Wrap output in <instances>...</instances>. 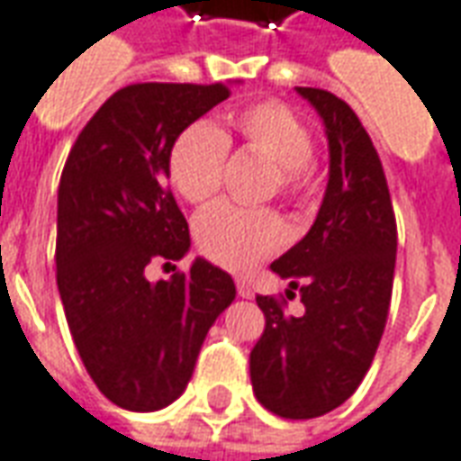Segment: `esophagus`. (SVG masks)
<instances>
[{
    "mask_svg": "<svg viewBox=\"0 0 461 461\" xmlns=\"http://www.w3.org/2000/svg\"><path fill=\"white\" fill-rule=\"evenodd\" d=\"M237 294H240L241 299H251V296H254V289H251L249 281H244V279L237 281Z\"/></svg>",
    "mask_w": 461,
    "mask_h": 461,
    "instance_id": "obj_1",
    "label": "esophagus"
}]
</instances>
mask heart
Instances as JSON below:
<instances>
[{"label": "heart", "mask_w": 461, "mask_h": 461, "mask_svg": "<svg viewBox=\"0 0 461 461\" xmlns=\"http://www.w3.org/2000/svg\"><path fill=\"white\" fill-rule=\"evenodd\" d=\"M231 128L247 150L257 152L276 167L284 194H303L309 187L313 138L306 122L286 105H247L231 115ZM227 135L210 122H194L175 140L170 150V182L192 204L212 200L221 187L227 165ZM194 237L204 257L231 271H249L286 241V230L276 214L244 210L230 202L214 204L194 221Z\"/></svg>", "instance_id": "heart-1"}]
</instances>
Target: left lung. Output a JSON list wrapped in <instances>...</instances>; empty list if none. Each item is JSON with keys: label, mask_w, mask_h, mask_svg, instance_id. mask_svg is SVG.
Instances as JSON below:
<instances>
[{"label": "left lung", "mask_w": 461, "mask_h": 461, "mask_svg": "<svg viewBox=\"0 0 461 461\" xmlns=\"http://www.w3.org/2000/svg\"><path fill=\"white\" fill-rule=\"evenodd\" d=\"M329 140V182L306 237L271 264L299 291L289 316L257 296L267 329L249 356L254 395L274 415L311 420L343 405L366 377L385 330L397 230L385 172L353 108L329 91L296 88Z\"/></svg>", "instance_id": "obj_1"}]
</instances>
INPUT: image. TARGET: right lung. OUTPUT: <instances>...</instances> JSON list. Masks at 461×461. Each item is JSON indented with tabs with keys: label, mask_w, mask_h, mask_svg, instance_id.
Here are the masks:
<instances>
[{
	"label": "right lung",
	"mask_w": 461,
	"mask_h": 461,
	"mask_svg": "<svg viewBox=\"0 0 461 461\" xmlns=\"http://www.w3.org/2000/svg\"><path fill=\"white\" fill-rule=\"evenodd\" d=\"M231 84H135L88 121L68 152L56 214V284L88 375L111 402L155 412L185 393L207 330L237 296L230 274L197 259L150 281L152 259L180 261L190 230L167 190L185 128Z\"/></svg>",
	"instance_id": "1"
}]
</instances>
